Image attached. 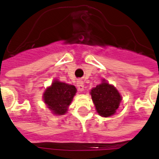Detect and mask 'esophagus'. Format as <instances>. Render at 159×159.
Masks as SVG:
<instances>
[{"mask_svg": "<svg viewBox=\"0 0 159 159\" xmlns=\"http://www.w3.org/2000/svg\"><path fill=\"white\" fill-rule=\"evenodd\" d=\"M77 90L80 91V92H82L84 90V84H83V82L81 81V80H78L77 82Z\"/></svg>", "mask_w": 159, "mask_h": 159, "instance_id": "34e87169", "label": "esophagus"}]
</instances>
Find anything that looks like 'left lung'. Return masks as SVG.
Segmentation results:
<instances>
[{"label":"left lung","mask_w":159,"mask_h":159,"mask_svg":"<svg viewBox=\"0 0 159 159\" xmlns=\"http://www.w3.org/2000/svg\"><path fill=\"white\" fill-rule=\"evenodd\" d=\"M96 109L102 117H110L116 112L122 100L116 88L103 81L91 91Z\"/></svg>","instance_id":"1"}]
</instances>
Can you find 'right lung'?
I'll list each match as a JSON object with an SVG mask.
<instances>
[{"instance_id": "obj_1", "label": "right lung", "mask_w": 159, "mask_h": 159, "mask_svg": "<svg viewBox=\"0 0 159 159\" xmlns=\"http://www.w3.org/2000/svg\"><path fill=\"white\" fill-rule=\"evenodd\" d=\"M77 89L73 85L55 81L43 95L45 103L54 114L62 115L67 111Z\"/></svg>"}]
</instances>
